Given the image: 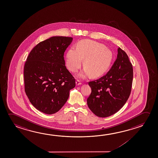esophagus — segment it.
Here are the masks:
<instances>
[{
	"mask_svg": "<svg viewBox=\"0 0 158 158\" xmlns=\"http://www.w3.org/2000/svg\"><path fill=\"white\" fill-rule=\"evenodd\" d=\"M81 83L80 82V80H77L76 81V85H81Z\"/></svg>",
	"mask_w": 158,
	"mask_h": 158,
	"instance_id": "obj_1",
	"label": "esophagus"
}]
</instances>
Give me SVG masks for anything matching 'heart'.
Segmentation results:
<instances>
[{
    "mask_svg": "<svg viewBox=\"0 0 158 158\" xmlns=\"http://www.w3.org/2000/svg\"><path fill=\"white\" fill-rule=\"evenodd\" d=\"M83 60L84 69L79 77L85 78L90 74L91 77H98L106 72L111 64L114 54L104 44L90 40L78 42L77 49L73 47L68 51L65 63L69 70L77 72Z\"/></svg>",
    "mask_w": 158,
    "mask_h": 158,
    "instance_id": "heart-1",
    "label": "heart"
}]
</instances>
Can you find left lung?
<instances>
[{
	"instance_id": "obj_1",
	"label": "left lung",
	"mask_w": 158,
	"mask_h": 158,
	"mask_svg": "<svg viewBox=\"0 0 158 158\" xmlns=\"http://www.w3.org/2000/svg\"><path fill=\"white\" fill-rule=\"evenodd\" d=\"M133 77L132 63L127 53L119 47L116 60L106 75L89 82L91 88L87 99L89 108L100 117L116 113L129 98Z\"/></svg>"
}]
</instances>
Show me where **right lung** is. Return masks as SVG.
<instances>
[{"instance_id": "obj_1", "label": "right lung", "mask_w": 158, "mask_h": 158, "mask_svg": "<svg viewBox=\"0 0 158 158\" xmlns=\"http://www.w3.org/2000/svg\"><path fill=\"white\" fill-rule=\"evenodd\" d=\"M70 37L53 36L37 44L24 65L25 91L32 105L43 113L55 114L67 101L75 78L65 65L64 53Z\"/></svg>"}]
</instances>
